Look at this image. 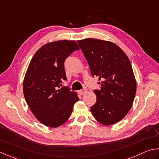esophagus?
I'll use <instances>...</instances> for the list:
<instances>
[{
  "label": "esophagus",
  "instance_id": "34e87169",
  "mask_svg": "<svg viewBox=\"0 0 159 159\" xmlns=\"http://www.w3.org/2000/svg\"><path fill=\"white\" fill-rule=\"evenodd\" d=\"M86 92H87V89H83L82 90H80L79 91H78L80 95H83L85 93H86Z\"/></svg>",
  "mask_w": 159,
  "mask_h": 159
}]
</instances>
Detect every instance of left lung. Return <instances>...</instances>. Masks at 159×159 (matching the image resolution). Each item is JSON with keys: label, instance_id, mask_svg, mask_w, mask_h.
<instances>
[{"label": "left lung", "instance_id": "8db88e82", "mask_svg": "<svg viewBox=\"0 0 159 159\" xmlns=\"http://www.w3.org/2000/svg\"><path fill=\"white\" fill-rule=\"evenodd\" d=\"M77 43L92 76L98 77L101 85L94 90L97 101L90 111L100 124H115L128 114L135 98L137 84L130 61L111 42L86 38Z\"/></svg>", "mask_w": 159, "mask_h": 159}]
</instances>
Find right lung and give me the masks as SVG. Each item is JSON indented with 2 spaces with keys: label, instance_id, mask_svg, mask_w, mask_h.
<instances>
[{
  "label": "right lung",
  "instance_id": "add662e5",
  "mask_svg": "<svg viewBox=\"0 0 159 159\" xmlns=\"http://www.w3.org/2000/svg\"><path fill=\"white\" fill-rule=\"evenodd\" d=\"M79 49L73 40L46 44L37 51L28 66L23 82L26 102L38 120L48 127L64 124L79 100L69 86L59 89L67 80L64 61Z\"/></svg>",
  "mask_w": 159,
  "mask_h": 159
}]
</instances>
